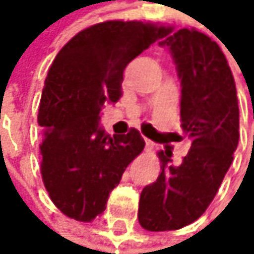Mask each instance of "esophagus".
Here are the masks:
<instances>
[{
  "mask_svg": "<svg viewBox=\"0 0 254 254\" xmlns=\"http://www.w3.org/2000/svg\"><path fill=\"white\" fill-rule=\"evenodd\" d=\"M144 144H146V149H152L154 148V141H151L149 138H144Z\"/></svg>",
  "mask_w": 254,
  "mask_h": 254,
  "instance_id": "34e87169",
  "label": "esophagus"
}]
</instances>
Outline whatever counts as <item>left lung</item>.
<instances>
[{"mask_svg": "<svg viewBox=\"0 0 254 254\" xmlns=\"http://www.w3.org/2000/svg\"><path fill=\"white\" fill-rule=\"evenodd\" d=\"M161 38L181 80V128L192 144L178 166L171 164L172 152H158L161 172L138 204V222L149 232L183 229L206 212L239 140L235 79L219 45L195 28H169Z\"/></svg>", "mask_w": 254, "mask_h": 254, "instance_id": "left-lung-1", "label": "left lung"}]
</instances>
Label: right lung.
Segmentation results:
<instances>
[{
    "instance_id": "1",
    "label": "right lung",
    "mask_w": 254,
    "mask_h": 254,
    "mask_svg": "<svg viewBox=\"0 0 254 254\" xmlns=\"http://www.w3.org/2000/svg\"><path fill=\"white\" fill-rule=\"evenodd\" d=\"M164 32L141 21H105L68 41L48 70L38 114L41 174L68 218L90 222L103 213L125 169L143 151L137 129L106 134L100 111L105 102L122 97L126 65Z\"/></svg>"
}]
</instances>
